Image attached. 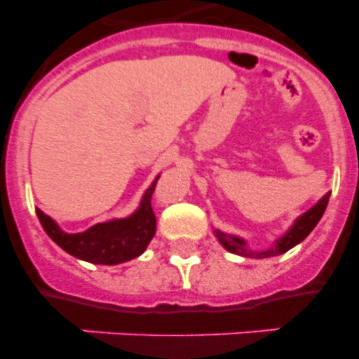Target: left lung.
Returning <instances> with one entry per match:
<instances>
[{"instance_id":"left-lung-1","label":"left lung","mask_w":359,"mask_h":359,"mask_svg":"<svg viewBox=\"0 0 359 359\" xmlns=\"http://www.w3.org/2000/svg\"><path fill=\"white\" fill-rule=\"evenodd\" d=\"M329 192L316 203L315 207L309 208L306 214H302L293 223V226L280 237V239L275 241V244H271L269 248L261 250V252H255V250H250L246 246V241L241 239V237L230 236V233H224L221 230H215V237L228 252L236 253V255L241 257H255V259H266V257H275L280 255V253H286L287 250H291L293 246H297L298 243H302L307 236H309L313 228L318 224V221L322 219L323 212L327 208L329 203Z\"/></svg>"}]
</instances>
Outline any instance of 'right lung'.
Here are the masks:
<instances>
[{"label":"right lung","mask_w":359,"mask_h":359,"mask_svg":"<svg viewBox=\"0 0 359 359\" xmlns=\"http://www.w3.org/2000/svg\"><path fill=\"white\" fill-rule=\"evenodd\" d=\"M156 180L145 190L138 210L129 217L97 223L81 233H68L50 215L37 208V217L50 239L66 253L91 264H122L142 255L156 231V215L152 212L151 198Z\"/></svg>","instance_id":"right-lung-1"}]
</instances>
